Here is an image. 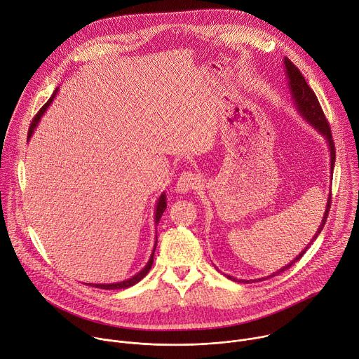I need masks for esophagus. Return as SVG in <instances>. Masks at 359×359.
<instances>
[{
	"mask_svg": "<svg viewBox=\"0 0 359 359\" xmlns=\"http://www.w3.org/2000/svg\"><path fill=\"white\" fill-rule=\"evenodd\" d=\"M200 184V177L191 172H183L176 183V189L177 191L182 193H187L189 190H194L197 189V186Z\"/></svg>",
	"mask_w": 359,
	"mask_h": 359,
	"instance_id": "esophagus-1",
	"label": "esophagus"
}]
</instances>
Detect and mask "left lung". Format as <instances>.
<instances>
[{"label": "left lung", "instance_id": "obj_1", "mask_svg": "<svg viewBox=\"0 0 359 359\" xmlns=\"http://www.w3.org/2000/svg\"><path fill=\"white\" fill-rule=\"evenodd\" d=\"M284 67H285V74H287V79H288V86H290V93H291V97H292V102L294 105L297 108V111L299 112V115L306 121L310 122L327 140L328 146H330V153H331V170L334 169V165H335V146H334V140H332V133H331V128L328 125V121L324 115V111L321 109V105L320 102L314 93V90L309 86V83L305 82L302 74L298 71V68L288 60V58H284ZM332 173V172H331ZM330 208H331V193L328 194V201H327V208H325V213H324V217H323V222L316 233V236L313 237L311 243L306 245L297 257L290 263L287 264L285 267L280 269L277 273H273L270 277H276L278 276L280 273L288 270L295 262H298L302 255L305 254L306 248H310V245L313 244V241L318 237V234L321 233V230L324 229L325 226V222H327V217H328V212H330ZM230 280H234V281H238V283H250V281H257V280H237V278H233L230 276H227ZM269 278V277H267ZM266 280V278H263ZM262 281V280H260Z\"/></svg>", "mask_w": 359, "mask_h": 359}]
</instances>
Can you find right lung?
I'll return each instance as SVG.
<instances>
[{"mask_svg":"<svg viewBox=\"0 0 359 359\" xmlns=\"http://www.w3.org/2000/svg\"><path fill=\"white\" fill-rule=\"evenodd\" d=\"M57 92H58V88L54 90V93H53V96H50L49 99H48V102L46 104L38 111V114L35 115V118L32 119V122H31V126H29V129H28V139L31 137V135L34 133V129L36 128V125H38V122H39V119H41V116L43 115V112L46 111V108L50 105V102L54 100V97H55V95H57ZM166 206H168V203H166V194L165 193H162V196L159 197V200H158V204H156V212H155V224L158 226V223H159V220H161V217H162V215H163V212H165V209H166ZM156 244H158V240L155 241V247H153V251H151V255H150V259H149V262H147V264L137 273V274H135L133 277H130V278H128V280H125V281H121V283H114V284H88V285H92V287H95V288H102V290H121V288H128V287H132V285H135L136 283H139L147 273H149V270L151 269V264H153V255H155V250H156Z\"/></svg>","mask_w":359,"mask_h":359,"instance_id":"add662e5","label":"right lung"}]
</instances>
